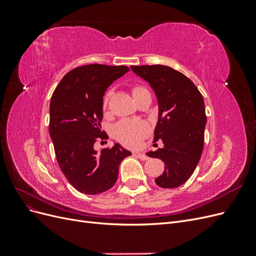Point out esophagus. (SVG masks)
Here are the masks:
<instances>
[{
    "mask_svg": "<svg viewBox=\"0 0 256 256\" xmlns=\"http://www.w3.org/2000/svg\"><path fill=\"white\" fill-rule=\"evenodd\" d=\"M134 156H136L138 159H141V160H147V159H148V157H147L146 154H143V152H134Z\"/></svg>",
    "mask_w": 256,
    "mask_h": 256,
    "instance_id": "esophagus-1",
    "label": "esophagus"
}]
</instances>
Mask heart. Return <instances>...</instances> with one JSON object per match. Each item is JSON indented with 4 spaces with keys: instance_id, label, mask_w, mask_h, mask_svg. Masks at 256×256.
I'll list each match as a JSON object with an SVG mask.
<instances>
[{
    "instance_id": "obj_1",
    "label": "heart",
    "mask_w": 256,
    "mask_h": 256,
    "mask_svg": "<svg viewBox=\"0 0 256 256\" xmlns=\"http://www.w3.org/2000/svg\"><path fill=\"white\" fill-rule=\"evenodd\" d=\"M148 92L143 86H136L132 90L134 97L141 94V92ZM110 94L104 97V106L108 104ZM148 132L147 124L140 120H124L118 122L114 127V136L120 142L127 146H134L141 141V138Z\"/></svg>"
}]
</instances>
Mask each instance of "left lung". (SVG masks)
Here are the masks:
<instances>
[{
  "label": "left lung",
  "instance_id": "1",
  "mask_svg": "<svg viewBox=\"0 0 256 256\" xmlns=\"http://www.w3.org/2000/svg\"><path fill=\"white\" fill-rule=\"evenodd\" d=\"M130 68L150 84L158 102L154 142L161 140L164 147L146 152L164 162V171L154 182L166 189L180 187L194 172L202 156L207 122L203 96L190 79L168 66Z\"/></svg>",
  "mask_w": 256,
  "mask_h": 256
}]
</instances>
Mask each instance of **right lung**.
<instances>
[{
  "label": "right lung",
  "mask_w": 256,
  "mask_h": 256,
  "mask_svg": "<svg viewBox=\"0 0 256 256\" xmlns=\"http://www.w3.org/2000/svg\"><path fill=\"white\" fill-rule=\"evenodd\" d=\"M127 66L84 65L72 69L60 80L50 102L49 132L62 172L74 189L98 194L112 188L118 166L131 152L114 143L98 152L97 138H104L102 122L104 92Z\"/></svg>",
  "instance_id": "add662e5"
}]
</instances>
